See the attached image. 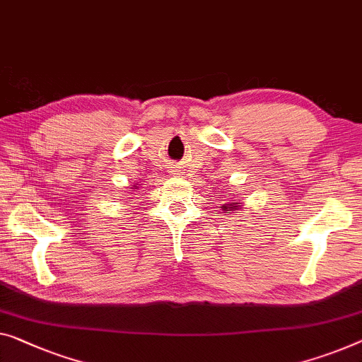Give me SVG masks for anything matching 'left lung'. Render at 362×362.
I'll return each mask as SVG.
<instances>
[{
    "mask_svg": "<svg viewBox=\"0 0 362 362\" xmlns=\"http://www.w3.org/2000/svg\"><path fill=\"white\" fill-rule=\"evenodd\" d=\"M221 209H223L224 213H237L239 209H242V202H235V199H233L230 203H224L221 204Z\"/></svg>",
    "mask_w": 362,
    "mask_h": 362,
    "instance_id": "1",
    "label": "left lung"
}]
</instances>
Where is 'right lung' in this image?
I'll return each mask as SVG.
<instances>
[{
	"label": "right lung",
	"instance_id": "right-lung-1",
	"mask_svg": "<svg viewBox=\"0 0 362 362\" xmlns=\"http://www.w3.org/2000/svg\"><path fill=\"white\" fill-rule=\"evenodd\" d=\"M133 187H136V185H133Z\"/></svg>",
	"mask_w": 362,
	"mask_h": 362
}]
</instances>
